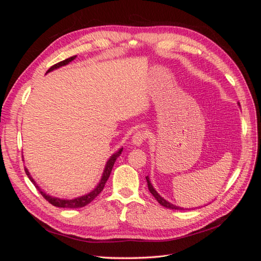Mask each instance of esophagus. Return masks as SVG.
Wrapping results in <instances>:
<instances>
[{
  "label": "esophagus",
  "mask_w": 261,
  "mask_h": 261,
  "mask_svg": "<svg viewBox=\"0 0 261 261\" xmlns=\"http://www.w3.org/2000/svg\"><path fill=\"white\" fill-rule=\"evenodd\" d=\"M146 138H147V134L145 132H143V130H138V132H136L135 134H134V136L132 138V141H133L134 145L139 147V146H141V145L144 144V141L146 140Z\"/></svg>",
  "instance_id": "esophagus-1"
}]
</instances>
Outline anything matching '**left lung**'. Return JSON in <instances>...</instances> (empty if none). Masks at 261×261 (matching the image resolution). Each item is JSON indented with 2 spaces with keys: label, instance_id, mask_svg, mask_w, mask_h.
<instances>
[{
  "label": "left lung",
  "instance_id": "8db88e82",
  "mask_svg": "<svg viewBox=\"0 0 261 261\" xmlns=\"http://www.w3.org/2000/svg\"><path fill=\"white\" fill-rule=\"evenodd\" d=\"M239 106H240V103H239ZM146 179H147V184H148L149 192L153 195L154 198L158 200V202H159V203L161 204V206H163V207H165V208H169V209H173V210H184V208L178 207V206H175V204H173V203H171L170 201L165 200L162 196H160V194L158 193V192L155 191V189H154V187L152 186L151 181H150L149 176H147V177H146ZM185 209H186V208H185Z\"/></svg>",
  "mask_w": 261,
  "mask_h": 261
}]
</instances>
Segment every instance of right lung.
<instances>
[{"label":"right lung","mask_w":261,"mask_h":261,"mask_svg":"<svg viewBox=\"0 0 261 261\" xmlns=\"http://www.w3.org/2000/svg\"><path fill=\"white\" fill-rule=\"evenodd\" d=\"M75 59H76V55H74V57H72V58H68V59H66L64 61H62L60 63H57V64L51 66L48 69V72H46V74L52 72V70H54V69H58V68H60L62 66H65V65L69 64V63L72 62V61H74ZM122 151H123V148H120L115 153H113L111 156L109 158V160L106 163L103 173H102V176H101V178L99 180L98 185L94 187L90 193L86 194V195H83V196H80V197H76V198H73V199L59 198V197H53V196H51L49 194H46L44 191H42V189L40 188V186H38V184L36 183V180L33 178V176L30 175V173H29L27 168H25V172H26L28 178L31 180V183H33L36 186V188L38 189V191L40 192V194L44 197V199L48 200L51 204H53V206L59 207V208H67V209L82 208V207L87 206V204H88V203H90L102 192V189H103V187H105V185L107 183V180H108L110 174H111V171L113 169V165H114L117 158L121 155Z\"/></svg>","instance_id":"right-lung-1"}]
</instances>
